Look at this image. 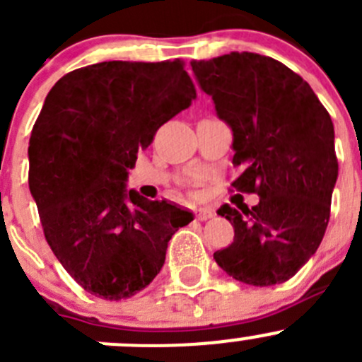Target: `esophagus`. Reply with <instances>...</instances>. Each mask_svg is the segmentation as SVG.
<instances>
[{"label":"esophagus","mask_w":362,"mask_h":362,"mask_svg":"<svg viewBox=\"0 0 362 362\" xmlns=\"http://www.w3.org/2000/svg\"><path fill=\"white\" fill-rule=\"evenodd\" d=\"M214 215V210H210V208H198V210L194 211V217L198 218V221H206V218H211Z\"/></svg>","instance_id":"esophagus-1"}]
</instances>
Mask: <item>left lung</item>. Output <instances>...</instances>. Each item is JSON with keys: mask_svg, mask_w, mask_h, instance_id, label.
<instances>
[{"mask_svg": "<svg viewBox=\"0 0 362 362\" xmlns=\"http://www.w3.org/2000/svg\"><path fill=\"white\" fill-rule=\"evenodd\" d=\"M199 86L233 129L231 187L259 196L255 206L222 204L235 229L215 262L243 284H284L315 254L326 233L338 177L329 113L298 73L280 61L231 52L191 61Z\"/></svg>", "mask_w": 362, "mask_h": 362, "instance_id": "left-lung-1", "label": "left lung"}]
</instances>
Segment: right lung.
I'll list each match as a JSON object with an SVG mask.
<instances>
[{"label": "right lung", "instance_id": "right-lung-1", "mask_svg": "<svg viewBox=\"0 0 362 362\" xmlns=\"http://www.w3.org/2000/svg\"><path fill=\"white\" fill-rule=\"evenodd\" d=\"M182 59L73 69L47 94L29 138V191L47 243L71 279L107 301L148 286L192 214L126 194L127 171L164 122L191 107Z\"/></svg>", "mask_w": 362, "mask_h": 362}]
</instances>
